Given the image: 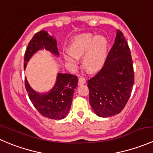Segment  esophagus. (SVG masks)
Segmentation results:
<instances>
[{
  "label": "esophagus",
  "mask_w": 153,
  "mask_h": 153,
  "mask_svg": "<svg viewBox=\"0 0 153 153\" xmlns=\"http://www.w3.org/2000/svg\"><path fill=\"white\" fill-rule=\"evenodd\" d=\"M86 80L84 77H80V78H78V84H79L80 85H81V84H84Z\"/></svg>",
  "instance_id": "esophagus-1"
}]
</instances>
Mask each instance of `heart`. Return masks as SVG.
Returning <instances> with one entry per match:
<instances>
[{
    "label": "heart",
    "mask_w": 153,
    "mask_h": 153,
    "mask_svg": "<svg viewBox=\"0 0 153 153\" xmlns=\"http://www.w3.org/2000/svg\"><path fill=\"white\" fill-rule=\"evenodd\" d=\"M108 42L102 36L95 37L90 33L77 36L70 44V50L63 51V57L71 67L78 63V57L84 55L83 65L90 72L99 70L102 66L107 54Z\"/></svg>",
    "instance_id": "obj_1"
}]
</instances>
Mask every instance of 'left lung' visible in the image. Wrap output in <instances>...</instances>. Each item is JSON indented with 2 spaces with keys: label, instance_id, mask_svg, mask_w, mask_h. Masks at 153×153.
Masks as SVG:
<instances>
[{
  "label": "left lung",
  "instance_id": "left-lung-1",
  "mask_svg": "<svg viewBox=\"0 0 153 153\" xmlns=\"http://www.w3.org/2000/svg\"><path fill=\"white\" fill-rule=\"evenodd\" d=\"M134 82L132 59L120 30L104 66L87 81L90 103L95 114L108 117L119 114L129 99Z\"/></svg>",
  "mask_w": 153,
  "mask_h": 153
}]
</instances>
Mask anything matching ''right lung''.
I'll list each match as a JSON object with an SVG mask.
<instances>
[{
  "instance_id": "add662e5",
  "label": "right lung",
  "mask_w": 153,
  "mask_h": 153,
  "mask_svg": "<svg viewBox=\"0 0 153 153\" xmlns=\"http://www.w3.org/2000/svg\"><path fill=\"white\" fill-rule=\"evenodd\" d=\"M45 48L59 56L56 39L45 30L36 33L27 48L24 60V68L36 52ZM78 77L66 73H58L54 87L48 93H39L33 90L25 78V88L33 105L39 114L51 120L66 117L72 105L74 90L78 86Z\"/></svg>"
}]
</instances>
